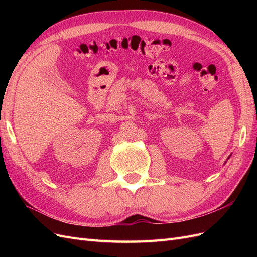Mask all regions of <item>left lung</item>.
Masks as SVG:
<instances>
[{
    "label": "left lung",
    "instance_id": "8db88e82",
    "mask_svg": "<svg viewBox=\"0 0 257 257\" xmlns=\"http://www.w3.org/2000/svg\"><path fill=\"white\" fill-rule=\"evenodd\" d=\"M229 158H230V155H229V157H228V158H227V160H228V159H229Z\"/></svg>",
    "mask_w": 257,
    "mask_h": 257
}]
</instances>
